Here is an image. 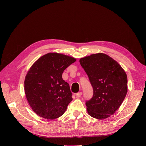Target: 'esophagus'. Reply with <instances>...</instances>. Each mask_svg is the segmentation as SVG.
Returning a JSON list of instances; mask_svg holds the SVG:
<instances>
[{
  "label": "esophagus",
  "instance_id": "34e87169",
  "mask_svg": "<svg viewBox=\"0 0 146 146\" xmlns=\"http://www.w3.org/2000/svg\"><path fill=\"white\" fill-rule=\"evenodd\" d=\"M82 95V92H78V93H77V94H76V97H77V98H80Z\"/></svg>",
  "mask_w": 146,
  "mask_h": 146
}]
</instances>
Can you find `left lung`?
I'll use <instances>...</instances> for the list:
<instances>
[{"mask_svg":"<svg viewBox=\"0 0 146 146\" xmlns=\"http://www.w3.org/2000/svg\"><path fill=\"white\" fill-rule=\"evenodd\" d=\"M79 61L93 88V96L86 102L88 113L99 120L109 117L126 96L125 71L116 60L103 53L83 57Z\"/></svg>","mask_w":146,"mask_h":146,"instance_id":"8db88e82","label":"left lung"}]
</instances>
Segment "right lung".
<instances>
[{"label": "right lung", "mask_w": 146, "mask_h": 146, "mask_svg": "<svg viewBox=\"0 0 146 146\" xmlns=\"http://www.w3.org/2000/svg\"><path fill=\"white\" fill-rule=\"evenodd\" d=\"M76 61L68 55L48 53L31 66L25 78L24 91L30 107L37 115L52 120L64 114L72 98L62 74Z\"/></svg>", "instance_id": "1"}]
</instances>
